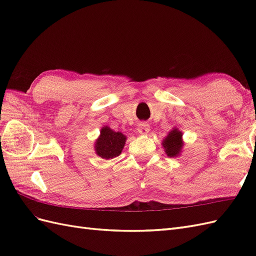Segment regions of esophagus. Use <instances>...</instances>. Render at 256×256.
Here are the masks:
<instances>
[{
	"instance_id": "34e87169",
	"label": "esophagus",
	"mask_w": 256,
	"mask_h": 256,
	"mask_svg": "<svg viewBox=\"0 0 256 256\" xmlns=\"http://www.w3.org/2000/svg\"><path fill=\"white\" fill-rule=\"evenodd\" d=\"M150 131V126L147 125V124H145V122H141V124H138V132L140 134H146L147 132H148Z\"/></svg>"
}]
</instances>
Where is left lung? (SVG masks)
Segmentation results:
<instances>
[{"label": "left lung", "mask_w": 256, "mask_h": 256, "mask_svg": "<svg viewBox=\"0 0 256 256\" xmlns=\"http://www.w3.org/2000/svg\"><path fill=\"white\" fill-rule=\"evenodd\" d=\"M182 132L180 130L173 129L168 136L164 140V147L166 152L170 157H176L180 154L182 148Z\"/></svg>", "instance_id": "8db88e82"}]
</instances>
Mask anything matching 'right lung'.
<instances>
[{"label":"right lung","instance_id":"right-lung-1","mask_svg":"<svg viewBox=\"0 0 256 256\" xmlns=\"http://www.w3.org/2000/svg\"><path fill=\"white\" fill-rule=\"evenodd\" d=\"M125 142L126 136L122 132H115L109 127H104L95 144L96 154L106 160L115 158L120 154Z\"/></svg>","mask_w":256,"mask_h":256}]
</instances>
